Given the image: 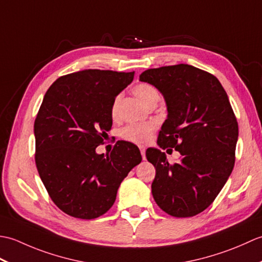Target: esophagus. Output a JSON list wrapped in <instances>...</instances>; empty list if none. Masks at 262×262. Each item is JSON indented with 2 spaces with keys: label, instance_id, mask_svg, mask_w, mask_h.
Masks as SVG:
<instances>
[{
  "label": "esophagus",
  "instance_id": "esophagus-1",
  "mask_svg": "<svg viewBox=\"0 0 262 262\" xmlns=\"http://www.w3.org/2000/svg\"><path fill=\"white\" fill-rule=\"evenodd\" d=\"M140 149H141V154H142V158H143V160H146V157H145V151H146V148H145V146H140Z\"/></svg>",
  "mask_w": 262,
  "mask_h": 262
}]
</instances>
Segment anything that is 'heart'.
<instances>
[{
    "label": "heart",
    "mask_w": 262,
    "mask_h": 262,
    "mask_svg": "<svg viewBox=\"0 0 262 262\" xmlns=\"http://www.w3.org/2000/svg\"><path fill=\"white\" fill-rule=\"evenodd\" d=\"M134 93L136 97L141 100L143 103L149 105L154 101L159 100V92L153 85L148 84V83H140L134 88ZM120 96L117 97L114 100L113 109L111 113L113 116H116L118 113V104H119ZM154 132V125L153 124H129L127 125L121 132V136L124 140L135 143V144H143L146 143L152 138Z\"/></svg>",
    "instance_id": "b5f03b06"
}]
</instances>
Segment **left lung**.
<instances>
[{"label":"left lung","mask_w":262,"mask_h":262,"mask_svg":"<svg viewBox=\"0 0 262 262\" xmlns=\"http://www.w3.org/2000/svg\"><path fill=\"white\" fill-rule=\"evenodd\" d=\"M140 81L155 86L165 100L168 117L158 145L181 154L170 164L164 152L147 148L157 174L152 194L171 216L190 217L214 202L232 173L238 126L221 82L188 64L147 70Z\"/></svg>","instance_id":"8db88e82"}]
</instances>
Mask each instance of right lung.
Segmentation results:
<instances>
[{"instance_id":"add662e5","label":"right lung","mask_w":262,"mask_h":262,"mask_svg":"<svg viewBox=\"0 0 262 262\" xmlns=\"http://www.w3.org/2000/svg\"><path fill=\"white\" fill-rule=\"evenodd\" d=\"M135 72L84 70L48 89L33 126L38 173L52 200L70 216L92 220L114 205L121 181L141 163L134 144L121 141L110 154L97 146L113 126V103Z\"/></svg>"}]
</instances>
